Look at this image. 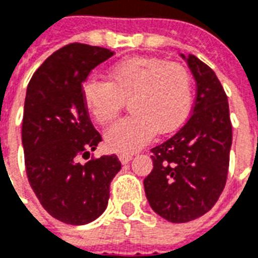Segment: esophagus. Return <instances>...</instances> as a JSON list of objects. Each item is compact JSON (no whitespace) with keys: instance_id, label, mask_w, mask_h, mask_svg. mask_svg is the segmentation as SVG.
I'll return each mask as SVG.
<instances>
[{"instance_id":"obj_1","label":"esophagus","mask_w":258,"mask_h":258,"mask_svg":"<svg viewBox=\"0 0 258 258\" xmlns=\"http://www.w3.org/2000/svg\"><path fill=\"white\" fill-rule=\"evenodd\" d=\"M119 160H120L121 164H127L130 161L133 160V155L131 154H120L119 155Z\"/></svg>"}]
</instances>
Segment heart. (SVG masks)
Listing matches in <instances>:
<instances>
[{
  "instance_id": "1",
  "label": "heart",
  "mask_w": 258,
  "mask_h": 258,
  "mask_svg": "<svg viewBox=\"0 0 258 258\" xmlns=\"http://www.w3.org/2000/svg\"><path fill=\"white\" fill-rule=\"evenodd\" d=\"M109 81L86 80L84 105L94 120H115L128 100L133 115L105 131L108 149L131 154L150 142L155 134H170L188 117L194 103V80L184 64L155 56H134L112 64Z\"/></svg>"
}]
</instances>
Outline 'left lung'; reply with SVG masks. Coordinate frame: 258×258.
<instances>
[{
	"mask_svg": "<svg viewBox=\"0 0 258 258\" xmlns=\"http://www.w3.org/2000/svg\"><path fill=\"white\" fill-rule=\"evenodd\" d=\"M198 84L192 116L172 138L151 149L154 168L143 185L150 207L172 223L208 212L226 185L233 130L221 81L198 56L185 58Z\"/></svg>",
	"mask_w": 258,
	"mask_h": 258,
	"instance_id": "obj_1",
	"label": "left lung"
}]
</instances>
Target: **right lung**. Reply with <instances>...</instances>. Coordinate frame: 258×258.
<instances>
[{"mask_svg":"<svg viewBox=\"0 0 258 258\" xmlns=\"http://www.w3.org/2000/svg\"><path fill=\"white\" fill-rule=\"evenodd\" d=\"M113 54L66 44L39 66L27 88L21 139L28 181L43 208L69 225H86L103 214L121 168L115 154L80 162L103 139L84 105V81Z\"/></svg>","mask_w":258,"mask_h":258,"instance_id":"obj_1","label":"right lung"}]
</instances>
